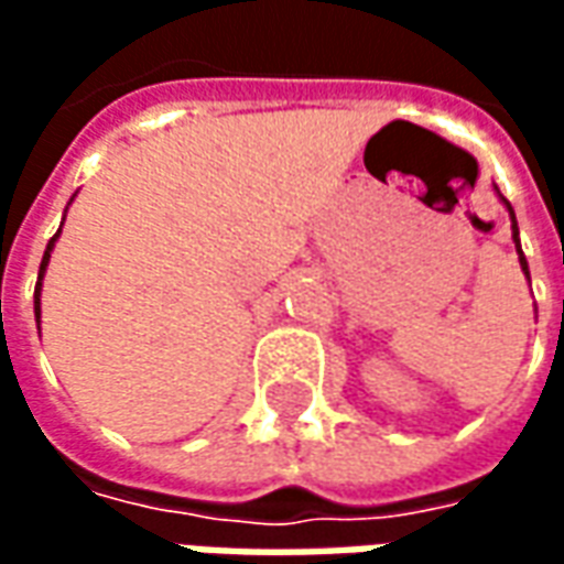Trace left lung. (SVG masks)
<instances>
[{"label":"left lung","instance_id":"1","mask_svg":"<svg viewBox=\"0 0 564 564\" xmlns=\"http://www.w3.org/2000/svg\"><path fill=\"white\" fill-rule=\"evenodd\" d=\"M505 205H508L510 223H513V241H517V253H520V265H522V271H525V278H529V262H525V257H522V250H520V232H517V217H513V208H510L508 198H505Z\"/></svg>","mask_w":564,"mask_h":564}]
</instances>
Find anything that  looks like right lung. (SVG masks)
Listing matches in <instances>:
<instances>
[{"label": "right lung", "mask_w": 564, "mask_h": 564, "mask_svg": "<svg viewBox=\"0 0 564 564\" xmlns=\"http://www.w3.org/2000/svg\"><path fill=\"white\" fill-rule=\"evenodd\" d=\"M59 235V232H56ZM56 235L51 238V245H47V250H44V259H42V269H39V283H35V319L42 317V278H44V269H47V259H51V250H54V241H56Z\"/></svg>", "instance_id": "right-lung-1"}]
</instances>
